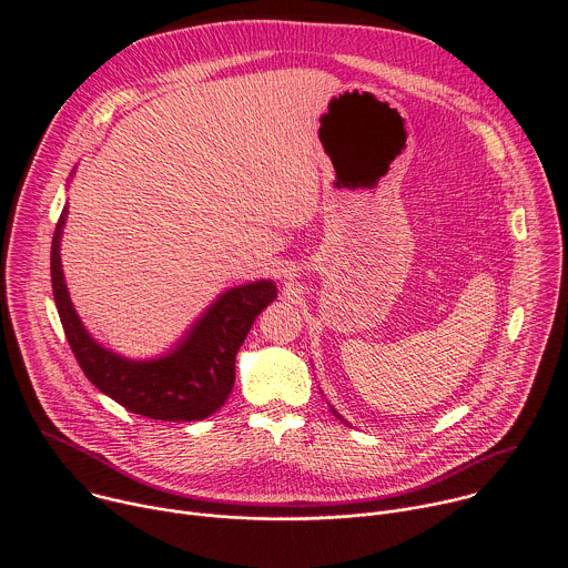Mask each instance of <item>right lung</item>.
Returning <instances> with one entry per match:
<instances>
[{"label": "right lung", "mask_w": 568, "mask_h": 568, "mask_svg": "<svg viewBox=\"0 0 568 568\" xmlns=\"http://www.w3.org/2000/svg\"><path fill=\"white\" fill-rule=\"evenodd\" d=\"M62 211L51 242V287L71 353L88 379L132 414L191 423L204 420L226 402L235 382V353L256 316L276 298L272 281L242 285L222 294L169 357L130 362L101 348L83 328L69 301L60 267Z\"/></svg>", "instance_id": "right-lung-1"}]
</instances>
